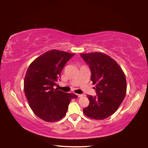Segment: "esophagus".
Returning a JSON list of instances; mask_svg holds the SVG:
<instances>
[{"mask_svg":"<svg viewBox=\"0 0 148 148\" xmlns=\"http://www.w3.org/2000/svg\"><path fill=\"white\" fill-rule=\"evenodd\" d=\"M77 96L78 97H82L84 96V95H82V94H77Z\"/></svg>","mask_w":148,"mask_h":148,"instance_id":"esophagus-1","label":"esophagus"}]
</instances>
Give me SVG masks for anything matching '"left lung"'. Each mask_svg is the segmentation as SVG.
Returning a JSON list of instances; mask_svg holds the SVG:
<instances>
[{
    "instance_id": "left-lung-1",
    "label": "left lung",
    "mask_w": 148,
    "mask_h": 148,
    "mask_svg": "<svg viewBox=\"0 0 148 148\" xmlns=\"http://www.w3.org/2000/svg\"><path fill=\"white\" fill-rule=\"evenodd\" d=\"M91 72V80L96 84L97 95H87L89 104L83 109L90 118L104 119L112 116L121 105L126 95L124 72L113 59L100 52L81 53Z\"/></svg>"
}]
</instances>
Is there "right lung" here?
Segmentation results:
<instances>
[{"label": "right lung", "mask_w": 148, "mask_h": 148, "mask_svg": "<svg viewBox=\"0 0 148 148\" xmlns=\"http://www.w3.org/2000/svg\"><path fill=\"white\" fill-rule=\"evenodd\" d=\"M75 53L52 49L29 65L24 91L34 113L47 122L59 121L66 114L70 102L77 96L55 89L64 65Z\"/></svg>", "instance_id": "obj_1"}]
</instances>
